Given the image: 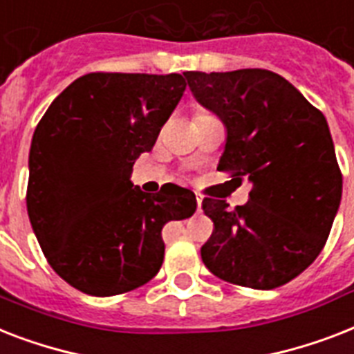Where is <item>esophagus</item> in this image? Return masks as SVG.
<instances>
[{"label": "esophagus", "instance_id": "obj_1", "mask_svg": "<svg viewBox=\"0 0 354 354\" xmlns=\"http://www.w3.org/2000/svg\"><path fill=\"white\" fill-rule=\"evenodd\" d=\"M196 203H198V212L202 211V196L200 194H196Z\"/></svg>", "mask_w": 354, "mask_h": 354}]
</instances>
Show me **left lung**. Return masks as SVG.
Segmentation results:
<instances>
[{"label": "left lung", "instance_id": "1", "mask_svg": "<svg viewBox=\"0 0 354 354\" xmlns=\"http://www.w3.org/2000/svg\"><path fill=\"white\" fill-rule=\"evenodd\" d=\"M192 96L225 125L218 171L247 176L249 202L205 198L214 222L205 267L225 281L274 289L317 260L342 200V174L326 118L266 68L183 73Z\"/></svg>", "mask_w": 354, "mask_h": 354}]
</instances>
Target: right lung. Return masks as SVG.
Returning <instances> with one entry per match:
<instances>
[{"mask_svg":"<svg viewBox=\"0 0 354 354\" xmlns=\"http://www.w3.org/2000/svg\"><path fill=\"white\" fill-rule=\"evenodd\" d=\"M187 83L182 74L93 73L50 103L28 152L27 211L54 271L85 295L112 297L156 277L163 225L196 211L194 192L131 182Z\"/></svg>","mask_w":354,"mask_h":354,"instance_id":"right-lung-1","label":"right lung"}]
</instances>
